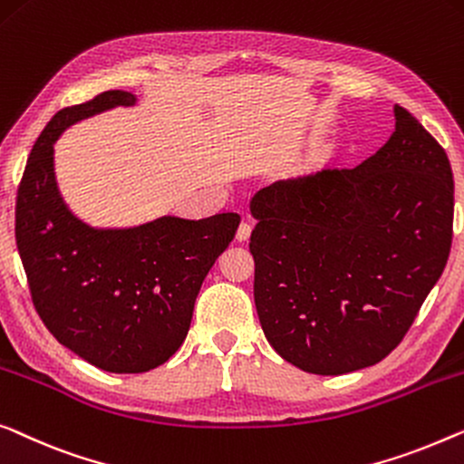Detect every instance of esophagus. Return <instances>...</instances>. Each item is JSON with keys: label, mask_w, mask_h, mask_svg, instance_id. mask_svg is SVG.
I'll use <instances>...</instances> for the list:
<instances>
[{"label": "esophagus", "mask_w": 464, "mask_h": 464, "mask_svg": "<svg viewBox=\"0 0 464 464\" xmlns=\"http://www.w3.org/2000/svg\"><path fill=\"white\" fill-rule=\"evenodd\" d=\"M251 230H253L251 221H240V226H238V230H237V240H240V243H245V240L251 237Z\"/></svg>", "instance_id": "34e87169"}]
</instances>
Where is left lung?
Listing matches in <instances>:
<instances>
[{"mask_svg": "<svg viewBox=\"0 0 464 464\" xmlns=\"http://www.w3.org/2000/svg\"><path fill=\"white\" fill-rule=\"evenodd\" d=\"M395 131L353 169L280 179L251 198L255 307L293 366L345 374L393 352L452 245L448 154L401 106Z\"/></svg>", "mask_w": 464, "mask_h": 464, "instance_id": "obj_1", "label": "left lung"}]
</instances>
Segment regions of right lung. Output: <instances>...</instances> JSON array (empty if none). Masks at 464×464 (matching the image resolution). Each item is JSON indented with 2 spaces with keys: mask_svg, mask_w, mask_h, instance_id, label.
<instances>
[{
  "mask_svg": "<svg viewBox=\"0 0 464 464\" xmlns=\"http://www.w3.org/2000/svg\"><path fill=\"white\" fill-rule=\"evenodd\" d=\"M136 102L131 92L111 90L58 111L33 146L16 197V246L39 318L58 343L117 374L152 371L178 352L200 285L240 224L238 213H218L93 227L66 207L56 140L79 121Z\"/></svg>",
  "mask_w": 464,
  "mask_h": 464,
  "instance_id": "add662e5",
  "label": "right lung"
}]
</instances>
